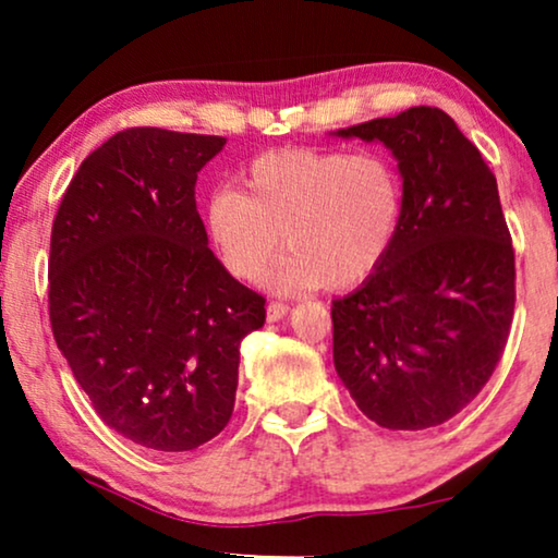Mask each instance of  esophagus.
<instances>
[{"label": "esophagus", "instance_id": "esophagus-1", "mask_svg": "<svg viewBox=\"0 0 558 558\" xmlns=\"http://www.w3.org/2000/svg\"><path fill=\"white\" fill-rule=\"evenodd\" d=\"M289 312V304L287 302H271L269 307H266V317H269V323H277Z\"/></svg>", "mask_w": 558, "mask_h": 558}]
</instances>
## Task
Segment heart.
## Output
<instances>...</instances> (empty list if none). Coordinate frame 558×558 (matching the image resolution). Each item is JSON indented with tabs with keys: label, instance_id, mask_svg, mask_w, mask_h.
I'll list each match as a JSON object with an SVG mask.
<instances>
[{
	"label": "heart",
	"instance_id": "obj_1",
	"mask_svg": "<svg viewBox=\"0 0 558 558\" xmlns=\"http://www.w3.org/2000/svg\"><path fill=\"white\" fill-rule=\"evenodd\" d=\"M403 216V178L380 149H279L256 157L205 203V231L223 269L254 284L281 248L277 292L348 289L386 262Z\"/></svg>",
	"mask_w": 558,
	"mask_h": 558
}]
</instances>
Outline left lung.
I'll return each instance as SVG.
<instances>
[{
	"mask_svg": "<svg viewBox=\"0 0 558 558\" xmlns=\"http://www.w3.org/2000/svg\"><path fill=\"white\" fill-rule=\"evenodd\" d=\"M338 134L393 151L403 216L386 262L332 302L335 371L371 422L429 429L483 391L510 335L515 254L498 182L434 106Z\"/></svg>",
	"mask_w": 558,
	"mask_h": 558,
	"instance_id": "left-lung-1",
	"label": "left lung"
}]
</instances>
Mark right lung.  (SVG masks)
Instances as JSON below:
<instances>
[{"mask_svg": "<svg viewBox=\"0 0 558 558\" xmlns=\"http://www.w3.org/2000/svg\"><path fill=\"white\" fill-rule=\"evenodd\" d=\"M223 136L134 126L83 159L52 220V338L121 437L187 452L231 422L266 300L208 248L197 172Z\"/></svg>", "mask_w": 558, "mask_h": 558, "instance_id": "add662e5", "label": "right lung"}]
</instances>
